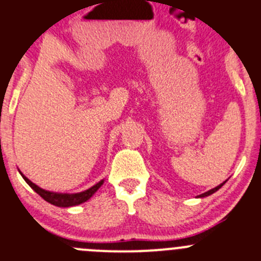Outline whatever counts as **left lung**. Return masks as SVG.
Segmentation results:
<instances>
[{
  "mask_svg": "<svg viewBox=\"0 0 261 261\" xmlns=\"http://www.w3.org/2000/svg\"><path fill=\"white\" fill-rule=\"evenodd\" d=\"M225 182H226V180H225V181H224V182H221L220 186L215 187V188H214V189H210V191H208V192H206V193H202V194H199V196H198V197H201V198H202V197H207V196H210V194L215 193V192H216V191H219V189H220V188H221V187H223V186H224V184H225Z\"/></svg>",
  "mask_w": 261,
  "mask_h": 261,
  "instance_id": "obj_1",
  "label": "left lung"
}]
</instances>
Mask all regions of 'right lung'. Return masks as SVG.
Instances as JSON below:
<instances>
[{
  "instance_id": "1",
  "label": "right lung",
  "mask_w": 261,
  "mask_h": 261,
  "mask_svg": "<svg viewBox=\"0 0 261 261\" xmlns=\"http://www.w3.org/2000/svg\"><path fill=\"white\" fill-rule=\"evenodd\" d=\"M21 176H23V179L25 180L27 184H28V186L36 192V193L40 194V196L42 197L45 201H47L48 203L54 204V206H58V207H70V206H77V204L84 203V202H86L87 199H90L92 196H94L95 192L100 188L104 182V180H100V181L97 182V184H95L94 187H91V188H89L87 191H85V192H80V193H73V194L64 193L63 194V193H54V192L45 191V189H42V188H40L38 186H36L35 182H32L31 180H29L28 177L24 176L23 174H21Z\"/></svg>"
}]
</instances>
